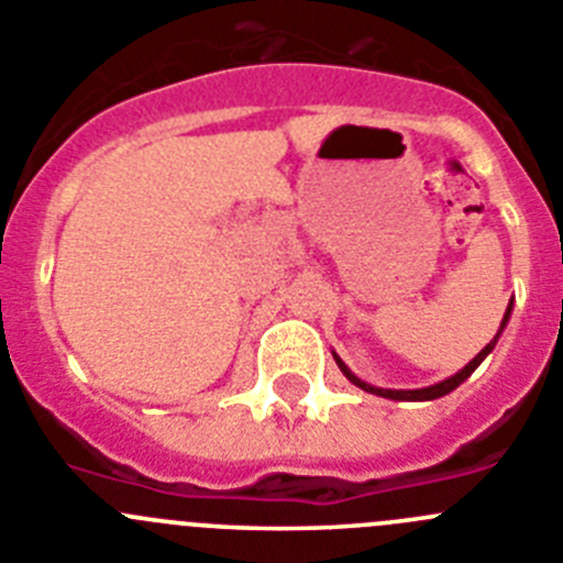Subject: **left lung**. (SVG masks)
<instances>
[{
	"mask_svg": "<svg viewBox=\"0 0 563 563\" xmlns=\"http://www.w3.org/2000/svg\"><path fill=\"white\" fill-rule=\"evenodd\" d=\"M511 311H514V299L511 302H508V308H506V317H503V322H500V330H497V335L492 341H488L486 346H483L481 353L475 355V358L470 361V364L464 366V369L461 372H455L453 377H448V380H441V383H433V386H424V388H380V386H372V383H366V380H361L358 375H355L353 369H350V366L344 364V361L339 358V355L333 353V358H335V364H339V369L344 372V377L350 383H355V386L358 388H364V391H369V394H377V397H386V400H406V402H428V400H439V397H444V394H450L453 391V388H459L461 383L466 380V377L472 375V372L477 369V366L483 364V358H486L488 353H492V350H495L497 346V339H500L503 335V330H506V324H508V319H511Z\"/></svg>",
	"mask_w": 563,
	"mask_h": 563,
	"instance_id": "1",
	"label": "left lung"
}]
</instances>
